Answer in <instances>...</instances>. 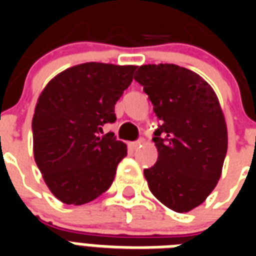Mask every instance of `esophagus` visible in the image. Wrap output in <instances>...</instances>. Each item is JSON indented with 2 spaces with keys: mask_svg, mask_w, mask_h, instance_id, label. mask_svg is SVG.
Returning <instances> with one entry per match:
<instances>
[{
  "mask_svg": "<svg viewBox=\"0 0 256 256\" xmlns=\"http://www.w3.org/2000/svg\"><path fill=\"white\" fill-rule=\"evenodd\" d=\"M142 142H144V140L140 138V140H137V141H134V142H130V146H132L133 150H137L138 146H141V144H142Z\"/></svg>",
  "mask_w": 256,
  "mask_h": 256,
  "instance_id": "obj_1",
  "label": "esophagus"
}]
</instances>
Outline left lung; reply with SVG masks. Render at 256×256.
Instances as JSON below:
<instances>
[{
  "label": "left lung",
  "mask_w": 256,
  "mask_h": 256,
  "mask_svg": "<svg viewBox=\"0 0 256 256\" xmlns=\"http://www.w3.org/2000/svg\"><path fill=\"white\" fill-rule=\"evenodd\" d=\"M162 124L152 141L158 160L144 176L150 192L172 211L188 212L214 190L228 150L220 101L200 75L176 64L141 66L134 75Z\"/></svg>",
  "instance_id": "8db88e82"
}]
</instances>
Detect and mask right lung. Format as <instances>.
<instances>
[{"mask_svg":"<svg viewBox=\"0 0 256 256\" xmlns=\"http://www.w3.org/2000/svg\"><path fill=\"white\" fill-rule=\"evenodd\" d=\"M136 66L84 63L45 86L32 116L34 159L44 181L66 204L89 203L111 186L126 144L102 134Z\"/></svg>","mask_w":256,"mask_h":256,"instance_id":"obj_1","label":"right lung"}]
</instances>
